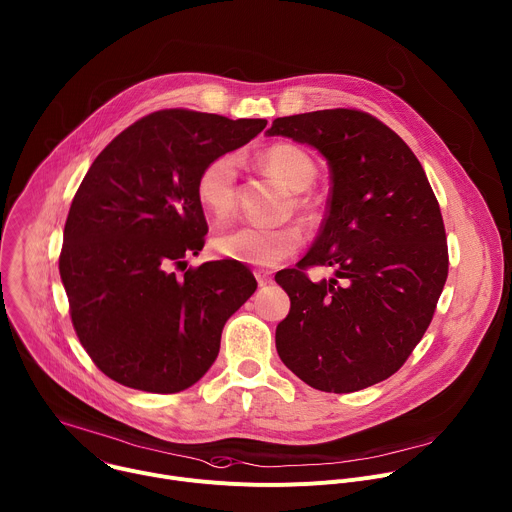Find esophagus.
<instances>
[{"label":"esophagus","instance_id":"obj_1","mask_svg":"<svg viewBox=\"0 0 512 512\" xmlns=\"http://www.w3.org/2000/svg\"><path fill=\"white\" fill-rule=\"evenodd\" d=\"M253 275H255V279H257L259 285H267V283H271V279H273V273H271L269 269H255Z\"/></svg>","mask_w":512,"mask_h":512}]
</instances>
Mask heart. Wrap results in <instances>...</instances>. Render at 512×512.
Wrapping results in <instances>:
<instances>
[{
	"label": "heart",
	"mask_w": 512,
	"mask_h": 512,
	"mask_svg": "<svg viewBox=\"0 0 512 512\" xmlns=\"http://www.w3.org/2000/svg\"><path fill=\"white\" fill-rule=\"evenodd\" d=\"M261 164L287 189L303 191L313 183L315 166L311 158L289 144H277L261 154ZM195 195L201 209L215 217L227 219L237 203V162L231 154L211 158L197 177ZM303 245L299 225L257 227L239 225L221 231L213 239V249L231 261L259 267H273L291 257Z\"/></svg>",
	"instance_id": "b5f03b06"
}]
</instances>
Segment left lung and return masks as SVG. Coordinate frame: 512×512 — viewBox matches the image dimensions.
<instances>
[{
	"mask_svg": "<svg viewBox=\"0 0 512 512\" xmlns=\"http://www.w3.org/2000/svg\"><path fill=\"white\" fill-rule=\"evenodd\" d=\"M267 136L315 148L329 166L327 215L299 269L275 281L291 309L275 329L281 362L321 392L348 394L396 374L428 329L448 277L438 201L408 144L348 108L275 118ZM327 264L313 284L302 269Z\"/></svg>",
	"mask_w": 512,
	"mask_h": 512,
	"instance_id": "1",
	"label": "left lung"
}]
</instances>
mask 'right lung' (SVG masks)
I'll use <instances>...</instances> for the list:
<instances>
[{
	"label": "right lung",
	"mask_w": 512,
	"mask_h": 512,
	"mask_svg": "<svg viewBox=\"0 0 512 512\" xmlns=\"http://www.w3.org/2000/svg\"><path fill=\"white\" fill-rule=\"evenodd\" d=\"M265 118L160 110L120 132L92 162L66 219L60 277L80 344L114 382L152 394L197 384L215 364L227 319L257 281L237 261L177 277L205 245L195 183Z\"/></svg>",
	"instance_id": "right-lung-1"
}]
</instances>
